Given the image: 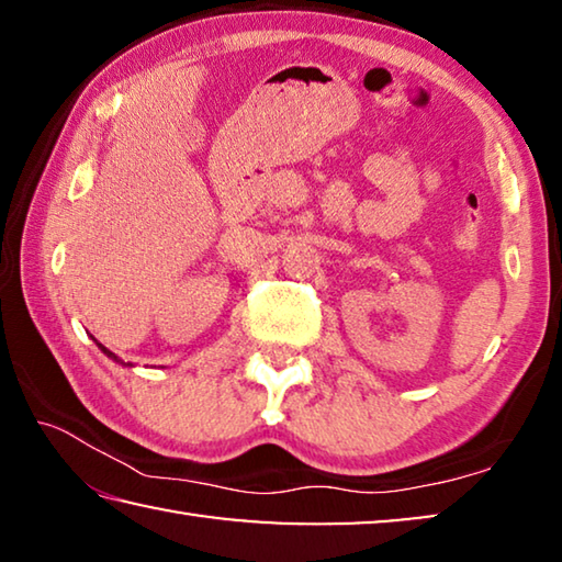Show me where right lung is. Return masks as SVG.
Segmentation results:
<instances>
[{"mask_svg": "<svg viewBox=\"0 0 562 562\" xmlns=\"http://www.w3.org/2000/svg\"><path fill=\"white\" fill-rule=\"evenodd\" d=\"M99 347H101V345H99ZM101 349H103V355H109L111 359H116V355H113V351H109L106 347H101ZM116 361H119V359H116Z\"/></svg>", "mask_w": 562, "mask_h": 562, "instance_id": "obj_1", "label": "right lung"}]
</instances>
